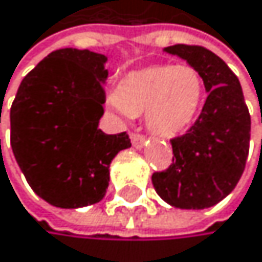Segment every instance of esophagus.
Here are the masks:
<instances>
[{
  "mask_svg": "<svg viewBox=\"0 0 262 262\" xmlns=\"http://www.w3.org/2000/svg\"><path fill=\"white\" fill-rule=\"evenodd\" d=\"M130 140H132L134 148H137V149H141L144 146V143H146L144 137L143 135H138V134H132V135H130Z\"/></svg>",
  "mask_w": 262,
  "mask_h": 262,
  "instance_id": "obj_1",
  "label": "esophagus"
}]
</instances>
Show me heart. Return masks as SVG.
Wrapping results in <instances>:
<instances>
[{"mask_svg": "<svg viewBox=\"0 0 262 262\" xmlns=\"http://www.w3.org/2000/svg\"><path fill=\"white\" fill-rule=\"evenodd\" d=\"M205 100L202 74L189 65H154L125 74L106 105L122 118L146 113V125L162 138L184 134Z\"/></svg>", "mask_w": 262, "mask_h": 262, "instance_id": "b5f03b06", "label": "heart"}]
</instances>
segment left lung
I'll return each instance as SVG.
<instances>
[{
	"mask_svg": "<svg viewBox=\"0 0 262 262\" xmlns=\"http://www.w3.org/2000/svg\"><path fill=\"white\" fill-rule=\"evenodd\" d=\"M202 74L208 94L189 132L173 138V164L152 175L162 201L181 210L216 205L237 186L248 157L251 119L237 76L216 54L201 46H168Z\"/></svg>",
	"mask_w": 262,
	"mask_h": 262,
	"instance_id": "left-lung-1",
	"label": "left lung"
}]
</instances>
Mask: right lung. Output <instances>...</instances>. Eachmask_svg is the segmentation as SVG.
<instances>
[{
    "mask_svg": "<svg viewBox=\"0 0 262 262\" xmlns=\"http://www.w3.org/2000/svg\"><path fill=\"white\" fill-rule=\"evenodd\" d=\"M108 57L67 47L47 55L20 82L11 108V146L31 189L47 204L81 208L100 202L110 165L132 146L125 132L98 128Z\"/></svg>",
    "mask_w": 262,
    "mask_h": 262,
    "instance_id": "obj_1",
    "label": "right lung"
}]
</instances>
